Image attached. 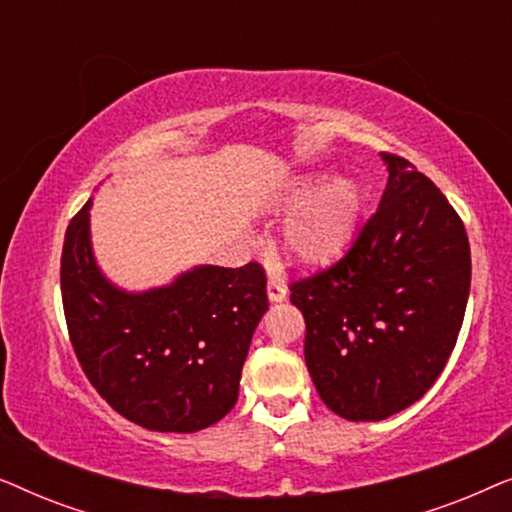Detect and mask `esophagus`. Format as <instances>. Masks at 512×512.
Segmentation results:
<instances>
[{
  "instance_id": "34e87169",
  "label": "esophagus",
  "mask_w": 512,
  "mask_h": 512,
  "mask_svg": "<svg viewBox=\"0 0 512 512\" xmlns=\"http://www.w3.org/2000/svg\"><path fill=\"white\" fill-rule=\"evenodd\" d=\"M268 298L270 303H282L286 298V284L277 282V279H270L268 282Z\"/></svg>"
}]
</instances>
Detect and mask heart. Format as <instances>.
I'll use <instances>...</instances> for the list:
<instances>
[{
  "mask_svg": "<svg viewBox=\"0 0 512 512\" xmlns=\"http://www.w3.org/2000/svg\"><path fill=\"white\" fill-rule=\"evenodd\" d=\"M300 181L289 195V205H300L284 226V249L291 261L319 268L335 261L349 247L359 226L363 188L354 179Z\"/></svg>",
  "mask_w": 512,
  "mask_h": 512,
  "instance_id": "heart-1",
  "label": "heart"
}]
</instances>
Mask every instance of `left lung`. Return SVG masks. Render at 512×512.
I'll use <instances>...</instances> for the list:
<instances>
[{
  "label": "left lung",
  "mask_w": 512,
  "mask_h": 512,
  "mask_svg": "<svg viewBox=\"0 0 512 512\" xmlns=\"http://www.w3.org/2000/svg\"><path fill=\"white\" fill-rule=\"evenodd\" d=\"M382 160L387 188L352 249L291 284L314 387L349 422H380L431 389L457 345L471 289L459 214L408 160Z\"/></svg>",
  "instance_id": "8db88e82"
}]
</instances>
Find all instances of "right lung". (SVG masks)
<instances>
[{"label":"right lung","mask_w":512,"mask_h":512,"mask_svg":"<svg viewBox=\"0 0 512 512\" xmlns=\"http://www.w3.org/2000/svg\"><path fill=\"white\" fill-rule=\"evenodd\" d=\"M90 205L69 221L60 261L83 373L118 415L144 429H207L237 403L251 335L268 310L263 268L198 265L158 289H118L95 261Z\"/></svg>","instance_id":"1"}]
</instances>
